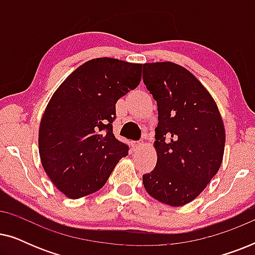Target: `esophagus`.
Listing matches in <instances>:
<instances>
[{"mask_svg":"<svg viewBox=\"0 0 255 255\" xmlns=\"http://www.w3.org/2000/svg\"><path fill=\"white\" fill-rule=\"evenodd\" d=\"M132 146H133V148L137 149V148H139V147H141V146H142V141H141V142H140V141H134L133 144H132Z\"/></svg>","mask_w":255,"mask_h":255,"instance_id":"obj_1","label":"esophagus"}]
</instances>
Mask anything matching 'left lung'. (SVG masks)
<instances>
[{
  "mask_svg": "<svg viewBox=\"0 0 255 255\" xmlns=\"http://www.w3.org/2000/svg\"><path fill=\"white\" fill-rule=\"evenodd\" d=\"M142 80L158 106L156 165L142 175L148 195L170 207L195 200L222 165L225 128L208 89L170 61L142 65Z\"/></svg>",
  "mask_w": 255,
  "mask_h": 255,
  "instance_id": "obj_1",
  "label": "left lung"
}]
</instances>
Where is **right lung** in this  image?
Returning a JSON list of instances; mask_svg holds the SVG:
<instances>
[{
  "mask_svg": "<svg viewBox=\"0 0 255 255\" xmlns=\"http://www.w3.org/2000/svg\"><path fill=\"white\" fill-rule=\"evenodd\" d=\"M141 64L96 58L69 74L52 95L39 125L40 161L68 198L100 190L128 147L115 138L117 101L137 88Z\"/></svg>",
  "mask_w": 255,
  "mask_h": 255,
  "instance_id": "1",
  "label": "right lung"
}]
</instances>
